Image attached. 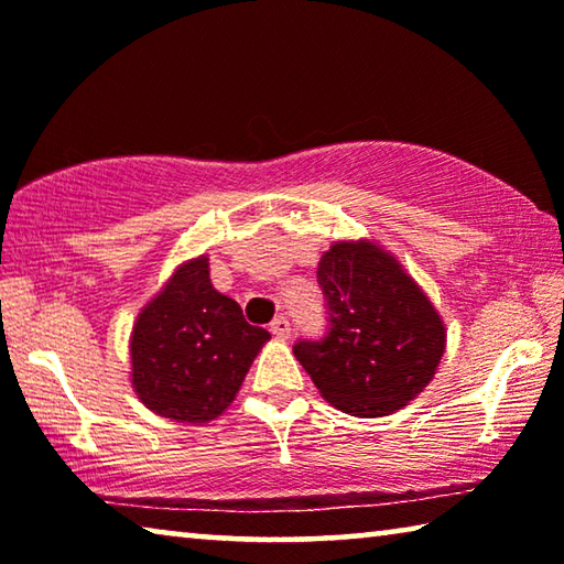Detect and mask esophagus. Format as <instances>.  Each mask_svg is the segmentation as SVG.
<instances>
[{"mask_svg": "<svg viewBox=\"0 0 564 564\" xmlns=\"http://www.w3.org/2000/svg\"><path fill=\"white\" fill-rule=\"evenodd\" d=\"M271 333H273L275 338H289V336H291V323H289V318H283V316L275 318V321L271 323Z\"/></svg>", "mask_w": 564, "mask_h": 564, "instance_id": "34e87169", "label": "esophagus"}]
</instances>
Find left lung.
Segmentation results:
<instances>
[{"instance_id": "obj_1", "label": "left lung", "mask_w": 564, "mask_h": 564, "mask_svg": "<svg viewBox=\"0 0 564 564\" xmlns=\"http://www.w3.org/2000/svg\"><path fill=\"white\" fill-rule=\"evenodd\" d=\"M330 330L293 346L333 408L383 417L405 408L435 378L447 328L403 263L370 238H343L318 261Z\"/></svg>"}]
</instances>
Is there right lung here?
Returning a JSON list of instances; mask_svg holds the SVG:
<instances>
[{
    "instance_id": "right-lung-1",
    "label": "right lung",
    "mask_w": 564,
    "mask_h": 564,
    "mask_svg": "<svg viewBox=\"0 0 564 564\" xmlns=\"http://www.w3.org/2000/svg\"><path fill=\"white\" fill-rule=\"evenodd\" d=\"M269 340V330L246 323L241 305L214 289L202 253L178 263L133 321L131 388L151 413L204 425L234 403Z\"/></svg>"
}]
</instances>
